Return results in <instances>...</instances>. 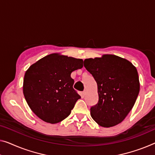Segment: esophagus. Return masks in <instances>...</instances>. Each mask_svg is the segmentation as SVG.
Here are the masks:
<instances>
[{
  "label": "esophagus",
  "mask_w": 155,
  "mask_h": 155,
  "mask_svg": "<svg viewBox=\"0 0 155 155\" xmlns=\"http://www.w3.org/2000/svg\"><path fill=\"white\" fill-rule=\"evenodd\" d=\"M82 94H83V95H84V96H85V94H86V91H83V92H82Z\"/></svg>",
  "instance_id": "obj_1"
}]
</instances>
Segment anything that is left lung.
I'll return each instance as SVG.
<instances>
[{"instance_id":"left-lung-1","label":"left lung","mask_w":155,"mask_h":155,"mask_svg":"<svg viewBox=\"0 0 155 155\" xmlns=\"http://www.w3.org/2000/svg\"><path fill=\"white\" fill-rule=\"evenodd\" d=\"M84 64L97 84L99 100L91 108L92 119L104 127L120 123L139 93L137 68L127 60L115 55L85 59Z\"/></svg>"}]
</instances>
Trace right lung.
Segmentation results:
<instances>
[{
    "mask_svg": "<svg viewBox=\"0 0 155 155\" xmlns=\"http://www.w3.org/2000/svg\"><path fill=\"white\" fill-rule=\"evenodd\" d=\"M82 59L53 54L30 67L24 76L23 92L37 116L51 124L69 116L81 98L73 88L71 73L82 68Z\"/></svg>",
    "mask_w": 155,
    "mask_h": 155,
    "instance_id": "obj_1",
    "label": "right lung"
}]
</instances>
